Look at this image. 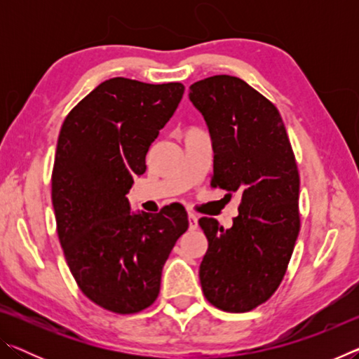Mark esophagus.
<instances>
[{
    "instance_id": "34e87169",
    "label": "esophagus",
    "mask_w": 359,
    "mask_h": 359,
    "mask_svg": "<svg viewBox=\"0 0 359 359\" xmlns=\"http://www.w3.org/2000/svg\"><path fill=\"white\" fill-rule=\"evenodd\" d=\"M188 228H190L191 231H194L198 228V217L194 214H190L188 215Z\"/></svg>"
}]
</instances>
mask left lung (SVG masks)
Listing matches in <instances>:
<instances>
[{
	"label": "left lung",
	"mask_w": 359,
	"mask_h": 359,
	"mask_svg": "<svg viewBox=\"0 0 359 359\" xmlns=\"http://www.w3.org/2000/svg\"><path fill=\"white\" fill-rule=\"evenodd\" d=\"M190 100L214 141L210 187L241 194L229 229L209 217L198 222L209 242L203 293L220 311L250 312L280 287L299 234L294 151L277 107L239 77L194 82Z\"/></svg>",
	"instance_id": "8db88e82"
}]
</instances>
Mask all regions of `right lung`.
I'll use <instances>...</instances> for the list:
<instances>
[{"instance_id":"right-lung-1","label":"right lung","mask_w":359,"mask_h":359,"mask_svg":"<svg viewBox=\"0 0 359 359\" xmlns=\"http://www.w3.org/2000/svg\"><path fill=\"white\" fill-rule=\"evenodd\" d=\"M184 90L180 82L109 79L60 130L52 169L57 234L77 287L109 312L137 313L156 301L163 266L188 229L182 205L135 215L126 198Z\"/></svg>"}]
</instances>
